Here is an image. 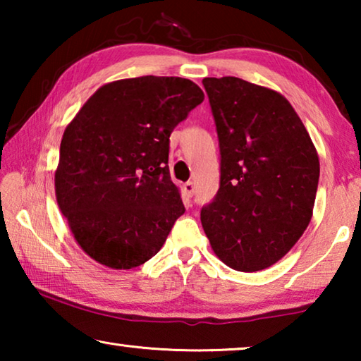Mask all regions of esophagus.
<instances>
[{"instance_id":"1","label":"esophagus","mask_w":361,"mask_h":361,"mask_svg":"<svg viewBox=\"0 0 361 361\" xmlns=\"http://www.w3.org/2000/svg\"><path fill=\"white\" fill-rule=\"evenodd\" d=\"M183 189H185V194L188 195V197H192L194 195V191H195V186L192 181H188L185 183V186H183Z\"/></svg>"}]
</instances>
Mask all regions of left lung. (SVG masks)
Masks as SVG:
<instances>
[{"label":"left lung","instance_id":"1","mask_svg":"<svg viewBox=\"0 0 361 361\" xmlns=\"http://www.w3.org/2000/svg\"><path fill=\"white\" fill-rule=\"evenodd\" d=\"M219 142V189L200 210L213 252L242 272L276 264L312 218L319 154L290 102L240 78H204Z\"/></svg>","mask_w":361,"mask_h":361}]
</instances>
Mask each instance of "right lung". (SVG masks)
Segmentation results:
<instances>
[{
  "label": "right lung",
  "instance_id": "obj_1",
  "mask_svg": "<svg viewBox=\"0 0 361 361\" xmlns=\"http://www.w3.org/2000/svg\"><path fill=\"white\" fill-rule=\"evenodd\" d=\"M202 102V89L185 78L121 79L102 85L66 126L57 204L90 258L132 269L162 248L185 213L169 138Z\"/></svg>",
  "mask_w": 361,
  "mask_h": 361
}]
</instances>
